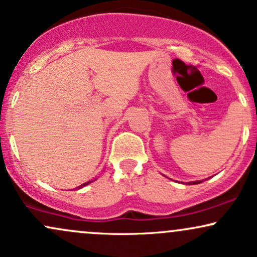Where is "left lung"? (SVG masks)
Wrapping results in <instances>:
<instances>
[{"label": "left lung", "mask_w": 257, "mask_h": 257, "mask_svg": "<svg viewBox=\"0 0 257 257\" xmlns=\"http://www.w3.org/2000/svg\"><path fill=\"white\" fill-rule=\"evenodd\" d=\"M202 181H192V182H188L190 185H196V184H200Z\"/></svg>", "instance_id": "left-lung-1"}]
</instances>
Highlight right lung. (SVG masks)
Segmentation results:
<instances>
[{
	"label": "right lung",
	"instance_id": "add662e5",
	"mask_svg": "<svg viewBox=\"0 0 257 257\" xmlns=\"http://www.w3.org/2000/svg\"><path fill=\"white\" fill-rule=\"evenodd\" d=\"M91 181H88V182H84V184H82L81 186H78V188H82V187H84V186H87V185H89Z\"/></svg>",
	"mask_w": 257,
	"mask_h": 257
}]
</instances>
